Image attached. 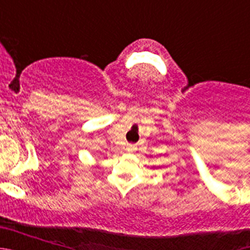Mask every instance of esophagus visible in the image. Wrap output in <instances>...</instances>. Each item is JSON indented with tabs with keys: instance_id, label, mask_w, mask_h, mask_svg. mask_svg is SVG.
Instances as JSON below:
<instances>
[{
	"instance_id": "esophagus-1",
	"label": "esophagus",
	"mask_w": 250,
	"mask_h": 250,
	"mask_svg": "<svg viewBox=\"0 0 250 250\" xmlns=\"http://www.w3.org/2000/svg\"><path fill=\"white\" fill-rule=\"evenodd\" d=\"M136 149H138V147H136V145H127L126 146V151H129V152H134Z\"/></svg>"
}]
</instances>
